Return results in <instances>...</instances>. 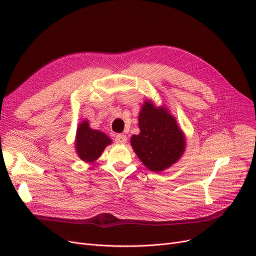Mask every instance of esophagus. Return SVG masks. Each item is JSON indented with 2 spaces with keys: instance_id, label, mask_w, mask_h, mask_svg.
<instances>
[{
  "instance_id": "1",
  "label": "esophagus",
  "mask_w": 256,
  "mask_h": 256,
  "mask_svg": "<svg viewBox=\"0 0 256 256\" xmlns=\"http://www.w3.org/2000/svg\"><path fill=\"white\" fill-rule=\"evenodd\" d=\"M127 142V136L124 134H118L115 136V143L118 144H125Z\"/></svg>"
}]
</instances>
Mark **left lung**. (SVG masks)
<instances>
[{
  "label": "left lung",
  "mask_w": 256,
  "mask_h": 256,
  "mask_svg": "<svg viewBox=\"0 0 256 256\" xmlns=\"http://www.w3.org/2000/svg\"><path fill=\"white\" fill-rule=\"evenodd\" d=\"M140 134L131 136V145L143 164L160 172L174 164L184 150V136L175 118L164 108L145 102L138 115Z\"/></svg>",
  "instance_id": "left-lung-1"
}]
</instances>
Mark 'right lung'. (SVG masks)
Segmentation results:
<instances>
[{
  "label": "right lung",
  "instance_id": "1",
  "mask_svg": "<svg viewBox=\"0 0 256 256\" xmlns=\"http://www.w3.org/2000/svg\"><path fill=\"white\" fill-rule=\"evenodd\" d=\"M111 143V138L104 132L90 129L86 120L82 122L76 129V150L83 161H95L102 154L106 146Z\"/></svg>",
  "mask_w": 256,
  "mask_h": 256
}]
</instances>
